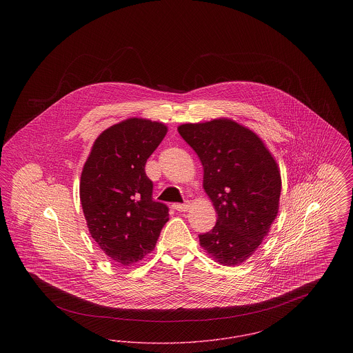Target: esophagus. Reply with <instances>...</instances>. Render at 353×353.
Masks as SVG:
<instances>
[{
  "label": "esophagus",
  "mask_w": 353,
  "mask_h": 353,
  "mask_svg": "<svg viewBox=\"0 0 353 353\" xmlns=\"http://www.w3.org/2000/svg\"><path fill=\"white\" fill-rule=\"evenodd\" d=\"M173 208L176 209V210H179V212H186L188 209H189V202L186 201L184 203H174L173 205Z\"/></svg>",
  "instance_id": "1"
}]
</instances>
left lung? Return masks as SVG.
Masks as SVG:
<instances>
[{
    "label": "left lung",
    "mask_w": 353,
    "mask_h": 353,
    "mask_svg": "<svg viewBox=\"0 0 353 353\" xmlns=\"http://www.w3.org/2000/svg\"><path fill=\"white\" fill-rule=\"evenodd\" d=\"M177 130L201 160L203 189L217 212L216 226L199 235L200 245L221 265H241L278 216V164L259 136L234 120L188 123Z\"/></svg>",
    "instance_id": "1"
}]
</instances>
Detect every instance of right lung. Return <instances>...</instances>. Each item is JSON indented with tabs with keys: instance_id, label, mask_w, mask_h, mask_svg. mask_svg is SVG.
<instances>
[{
	"instance_id": "add662e5",
	"label": "right lung",
	"mask_w": 353,
	"mask_h": 353,
	"mask_svg": "<svg viewBox=\"0 0 353 353\" xmlns=\"http://www.w3.org/2000/svg\"><path fill=\"white\" fill-rule=\"evenodd\" d=\"M167 125L131 118L103 131L81 176V202L94 241L105 255L132 266L154 249L168 222V206L153 201L145 163Z\"/></svg>"
}]
</instances>
